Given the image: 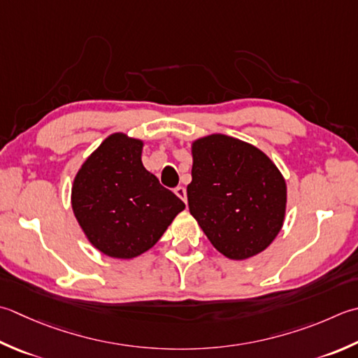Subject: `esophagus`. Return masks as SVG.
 Wrapping results in <instances>:
<instances>
[{
  "instance_id": "34e87169",
  "label": "esophagus",
  "mask_w": 358,
  "mask_h": 358,
  "mask_svg": "<svg viewBox=\"0 0 358 358\" xmlns=\"http://www.w3.org/2000/svg\"><path fill=\"white\" fill-rule=\"evenodd\" d=\"M175 194H177V197L183 200L186 203V189L183 186H178L175 187Z\"/></svg>"
}]
</instances>
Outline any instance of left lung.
<instances>
[{
	"instance_id": "1",
	"label": "left lung",
	"mask_w": 358,
	"mask_h": 358,
	"mask_svg": "<svg viewBox=\"0 0 358 358\" xmlns=\"http://www.w3.org/2000/svg\"><path fill=\"white\" fill-rule=\"evenodd\" d=\"M189 211L217 251L243 261L264 251L282 228L287 186L257 147L227 135L192 143Z\"/></svg>"
}]
</instances>
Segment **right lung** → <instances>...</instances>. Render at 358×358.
Returning a JSON list of instances; mask_svg holds the SVG:
<instances>
[{
    "mask_svg": "<svg viewBox=\"0 0 358 358\" xmlns=\"http://www.w3.org/2000/svg\"><path fill=\"white\" fill-rule=\"evenodd\" d=\"M141 139L113 133L77 172L71 205L87 239L101 253L131 259L150 250L185 209L143 166Z\"/></svg>",
    "mask_w": 358,
    "mask_h": 358,
    "instance_id": "add662e5",
    "label": "right lung"
}]
</instances>
